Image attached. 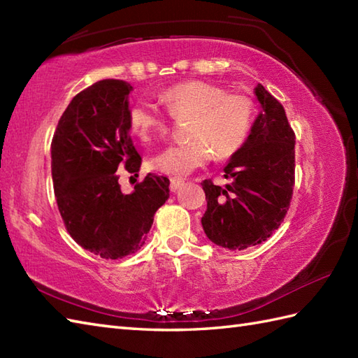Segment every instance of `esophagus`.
Returning <instances> with one entry per match:
<instances>
[{"label": "esophagus", "instance_id": "obj_1", "mask_svg": "<svg viewBox=\"0 0 358 358\" xmlns=\"http://www.w3.org/2000/svg\"><path fill=\"white\" fill-rule=\"evenodd\" d=\"M181 185H183V180H180V178H171V191H172V192L178 191Z\"/></svg>", "mask_w": 358, "mask_h": 358}]
</instances>
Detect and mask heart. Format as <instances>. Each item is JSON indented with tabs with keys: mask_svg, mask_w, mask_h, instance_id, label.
<instances>
[{
	"mask_svg": "<svg viewBox=\"0 0 358 358\" xmlns=\"http://www.w3.org/2000/svg\"><path fill=\"white\" fill-rule=\"evenodd\" d=\"M173 120H186L183 146L167 148L150 159V167L171 177H185L212 158H229L243 148L254 126L255 104L249 96L227 94L208 81H183L166 89L159 96ZM131 131L143 141L167 132V121L154 104L140 100L127 113Z\"/></svg>",
	"mask_w": 358,
	"mask_h": 358,
	"instance_id": "obj_1",
	"label": "heart"
}]
</instances>
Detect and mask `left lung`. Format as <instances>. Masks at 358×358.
I'll return each mask as SVG.
<instances>
[{
  "label": "left lung",
  "instance_id": "1",
  "mask_svg": "<svg viewBox=\"0 0 358 358\" xmlns=\"http://www.w3.org/2000/svg\"><path fill=\"white\" fill-rule=\"evenodd\" d=\"M262 110L246 143L224 166V187L201 186L208 209L201 217L206 237L217 246L243 250L260 245L283 222L292 199L295 135L286 112L262 85L254 89Z\"/></svg>",
  "mask_w": 358,
  "mask_h": 358
}]
</instances>
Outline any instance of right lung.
<instances>
[{"mask_svg": "<svg viewBox=\"0 0 358 358\" xmlns=\"http://www.w3.org/2000/svg\"><path fill=\"white\" fill-rule=\"evenodd\" d=\"M123 80H103L73 96L52 140V178L59 214L78 245L106 260L138 250L169 180L149 173L131 194L118 185V167L135 173L141 157L131 140L129 94Z\"/></svg>", "mask_w": 358, "mask_h": 358, "instance_id": "right-lung-1", "label": "right lung"}]
</instances>
